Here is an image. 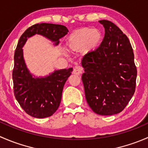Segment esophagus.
Masks as SVG:
<instances>
[{"instance_id": "34e87169", "label": "esophagus", "mask_w": 148, "mask_h": 148, "mask_svg": "<svg viewBox=\"0 0 148 148\" xmlns=\"http://www.w3.org/2000/svg\"><path fill=\"white\" fill-rule=\"evenodd\" d=\"M82 67L80 66H75V68L74 69V71L73 73L76 75H80L82 74Z\"/></svg>"}]
</instances>
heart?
<instances>
[{
  "label": "heart",
  "mask_w": 148,
  "mask_h": 148,
  "mask_svg": "<svg viewBox=\"0 0 148 148\" xmlns=\"http://www.w3.org/2000/svg\"><path fill=\"white\" fill-rule=\"evenodd\" d=\"M102 35L99 30L84 28L77 30L69 35L66 40L67 48L71 51L92 52L100 44Z\"/></svg>",
  "instance_id": "heart-1"
}]
</instances>
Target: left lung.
Instances as JSON below:
<instances>
[{
    "instance_id": "obj_1",
    "label": "left lung",
    "mask_w": 148,
    "mask_h": 148,
    "mask_svg": "<svg viewBox=\"0 0 148 148\" xmlns=\"http://www.w3.org/2000/svg\"><path fill=\"white\" fill-rule=\"evenodd\" d=\"M105 31L100 46L83 56L82 79L90 108L100 115L122 112L135 90L137 68L132 46L110 21H99Z\"/></svg>"
}]
</instances>
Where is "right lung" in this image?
<instances>
[{
	"label": "right lung",
	"mask_w": 148,
	"mask_h": 148,
	"mask_svg": "<svg viewBox=\"0 0 148 148\" xmlns=\"http://www.w3.org/2000/svg\"><path fill=\"white\" fill-rule=\"evenodd\" d=\"M69 30L64 26L53 23L33 25L21 36L14 54L13 81L14 95L23 110L36 118L51 116L59 108L62 91L72 68L55 70L45 77H36L27 68L23 57V47L28 38L41 35L57 46L59 39L66 35Z\"/></svg>",
	"instance_id": "1"
}]
</instances>
